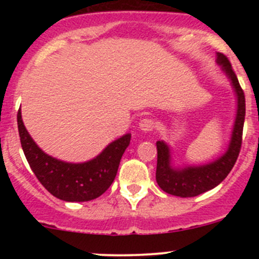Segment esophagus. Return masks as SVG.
Segmentation results:
<instances>
[{"label":"esophagus","mask_w":259,"mask_h":259,"mask_svg":"<svg viewBox=\"0 0 259 259\" xmlns=\"http://www.w3.org/2000/svg\"><path fill=\"white\" fill-rule=\"evenodd\" d=\"M154 126H155L154 121L151 119H148V117H145V119H143L142 121L139 122V129L143 130V132H145V133L151 132V130L154 129Z\"/></svg>","instance_id":"esophagus-1"}]
</instances>
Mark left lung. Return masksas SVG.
Returning <instances> with one entry per match:
<instances>
[{
	"label": "left lung",
	"mask_w": 259,
	"mask_h": 259,
	"mask_svg": "<svg viewBox=\"0 0 259 259\" xmlns=\"http://www.w3.org/2000/svg\"><path fill=\"white\" fill-rule=\"evenodd\" d=\"M217 61L219 65H222L223 71L231 79L232 85L236 90L237 99H238V109H237V117L231 144L227 153L213 163L200 166H188L184 169H173L170 166V153H169L168 145L164 142H156L158 161H156L155 178L159 187L168 194L188 198L195 197V195L213 189L227 178L238 159L242 146L243 125H244L245 116L244 93L226 55L218 54Z\"/></svg>",
	"instance_id": "obj_1"
}]
</instances>
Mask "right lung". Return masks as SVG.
Instances as JSON below:
<instances>
[{
	"label": "right lung",
	"mask_w": 259,
	"mask_h": 259,
	"mask_svg": "<svg viewBox=\"0 0 259 259\" xmlns=\"http://www.w3.org/2000/svg\"><path fill=\"white\" fill-rule=\"evenodd\" d=\"M17 125L22 150L33 174L45 189L65 202H88L105 193L116 177L120 159L132 138L130 134L124 135L93 160L72 164L52 158L36 145L23 125L21 110L17 113Z\"/></svg>",
	"instance_id": "add662e5"
}]
</instances>
